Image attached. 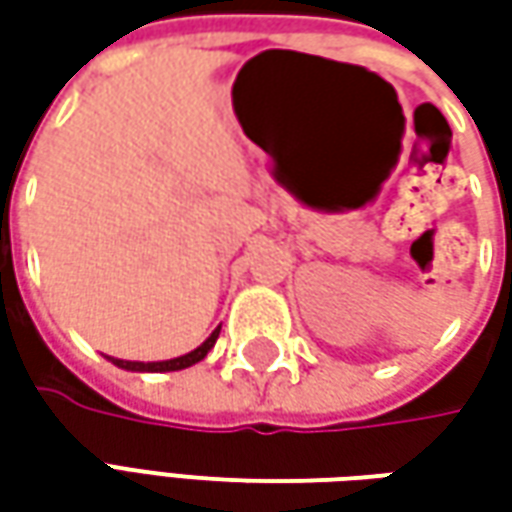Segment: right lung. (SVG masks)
<instances>
[{"label":"right lung","instance_id":"1","mask_svg":"<svg viewBox=\"0 0 512 512\" xmlns=\"http://www.w3.org/2000/svg\"><path fill=\"white\" fill-rule=\"evenodd\" d=\"M219 330H222V327H216L196 350H190L185 356H176V359H168V362H125V359H113V356H108V359L116 364V367L130 370V373H170V370H185V367H193L196 362H202L207 353L213 350V344L219 339Z\"/></svg>","mask_w":512,"mask_h":512}]
</instances>
